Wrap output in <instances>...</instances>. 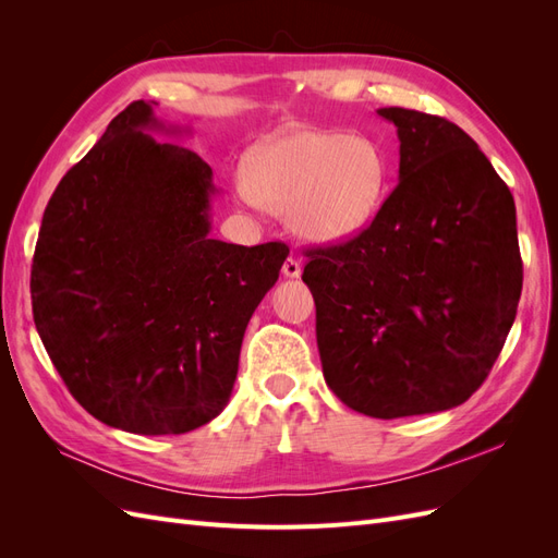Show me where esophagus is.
<instances>
[{
    "label": "esophagus",
    "mask_w": 558,
    "mask_h": 558,
    "mask_svg": "<svg viewBox=\"0 0 558 558\" xmlns=\"http://www.w3.org/2000/svg\"><path fill=\"white\" fill-rule=\"evenodd\" d=\"M281 272H283V277H289V279H298L300 275H302V265H300V260L298 258H286V263H283V267H281Z\"/></svg>",
    "instance_id": "obj_1"
}]
</instances>
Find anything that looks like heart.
<instances>
[{"label":"heart","instance_id":"obj_1","mask_svg":"<svg viewBox=\"0 0 558 558\" xmlns=\"http://www.w3.org/2000/svg\"><path fill=\"white\" fill-rule=\"evenodd\" d=\"M391 179L386 150L367 134L300 130L265 146L240 177L251 205L289 218L302 240L340 244L379 214Z\"/></svg>","mask_w":558,"mask_h":558}]
</instances>
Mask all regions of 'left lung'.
<instances>
[{"label": "left lung", "instance_id": "left-lung-1", "mask_svg": "<svg viewBox=\"0 0 558 558\" xmlns=\"http://www.w3.org/2000/svg\"><path fill=\"white\" fill-rule=\"evenodd\" d=\"M377 113L398 128V185L356 238L305 251L320 365L361 414L445 412L484 384L514 324V197L447 118Z\"/></svg>", "mask_w": 558, "mask_h": 558}]
</instances>
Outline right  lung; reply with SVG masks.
Wrapping results in <instances>:
<instances>
[{
    "label": "right lung",
    "instance_id": "obj_1",
    "mask_svg": "<svg viewBox=\"0 0 558 558\" xmlns=\"http://www.w3.org/2000/svg\"><path fill=\"white\" fill-rule=\"evenodd\" d=\"M144 130L181 132L137 99L58 183L32 314L83 410L128 433L181 435L228 404L248 318L289 246L211 240V167Z\"/></svg>",
    "mask_w": 558,
    "mask_h": 558
}]
</instances>
